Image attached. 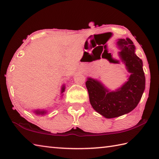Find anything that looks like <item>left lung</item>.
I'll return each mask as SVG.
<instances>
[{"mask_svg":"<svg viewBox=\"0 0 159 159\" xmlns=\"http://www.w3.org/2000/svg\"><path fill=\"white\" fill-rule=\"evenodd\" d=\"M117 44L120 48L118 53L120 58L130 74L128 81L116 91H110L92 78H87L85 83L91 105L96 112L108 119L133 111L139 102L146 85L142 60L136 55L133 42L127 38L119 39Z\"/></svg>","mask_w":159,"mask_h":159,"instance_id":"1","label":"left lung"}]
</instances>
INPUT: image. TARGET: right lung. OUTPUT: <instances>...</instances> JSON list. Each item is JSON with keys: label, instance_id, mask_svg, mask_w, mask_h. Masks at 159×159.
Listing matches in <instances>:
<instances>
[{"label": "right lung", "instance_id": "right-lung-1", "mask_svg": "<svg viewBox=\"0 0 159 159\" xmlns=\"http://www.w3.org/2000/svg\"><path fill=\"white\" fill-rule=\"evenodd\" d=\"M65 89H66V87H65V85H62L61 87V93H63L64 92H65ZM63 96V95H61ZM35 114L37 115H44L46 113V110H39V109H38V110H35L34 111H33Z\"/></svg>", "mask_w": 159, "mask_h": 159}]
</instances>
